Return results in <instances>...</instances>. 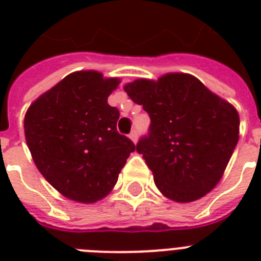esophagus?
<instances>
[{"mask_svg":"<svg viewBox=\"0 0 261 261\" xmlns=\"http://www.w3.org/2000/svg\"><path fill=\"white\" fill-rule=\"evenodd\" d=\"M128 138H130L134 143H137V141H138V134H137V131H131V134L128 135Z\"/></svg>","mask_w":261,"mask_h":261,"instance_id":"obj_1","label":"esophagus"}]
</instances>
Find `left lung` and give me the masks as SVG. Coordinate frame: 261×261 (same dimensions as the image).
<instances>
[{
	"instance_id": "1",
	"label": "left lung",
	"mask_w": 261,
	"mask_h": 261,
	"mask_svg": "<svg viewBox=\"0 0 261 261\" xmlns=\"http://www.w3.org/2000/svg\"><path fill=\"white\" fill-rule=\"evenodd\" d=\"M124 92L150 116L149 137L139 141L137 151L160 192L190 203L214 190L239 142L236 107L187 73L138 79Z\"/></svg>"
}]
</instances>
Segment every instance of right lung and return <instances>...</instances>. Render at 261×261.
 <instances>
[{
	"label": "right lung",
	"mask_w": 261,
	"mask_h": 261,
	"mask_svg": "<svg viewBox=\"0 0 261 261\" xmlns=\"http://www.w3.org/2000/svg\"><path fill=\"white\" fill-rule=\"evenodd\" d=\"M120 84L100 71L70 73L25 112L24 134L43 177L65 198L92 204L110 194L134 143L116 131L108 96Z\"/></svg>",
	"instance_id": "add662e5"
}]
</instances>
